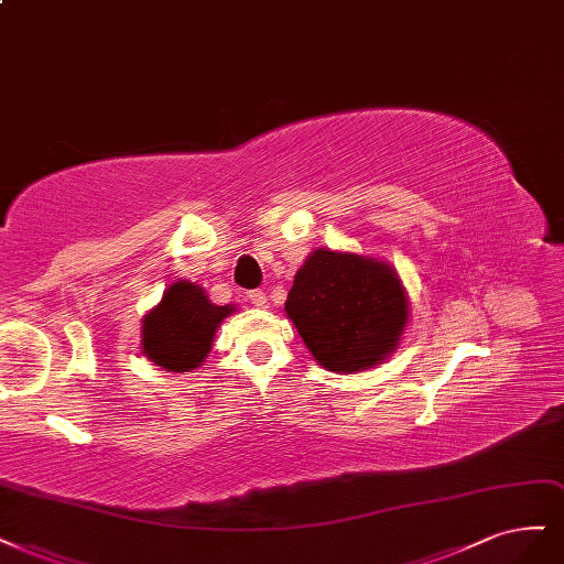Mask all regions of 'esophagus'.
<instances>
[{"label": "esophagus", "mask_w": 564, "mask_h": 564, "mask_svg": "<svg viewBox=\"0 0 564 564\" xmlns=\"http://www.w3.org/2000/svg\"><path fill=\"white\" fill-rule=\"evenodd\" d=\"M249 301L254 303L257 307H268V296L263 294L261 289H259V291H251V294H249Z\"/></svg>", "instance_id": "1"}]
</instances>
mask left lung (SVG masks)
<instances>
[{
  "instance_id": "1",
  "label": "left lung",
  "mask_w": 564,
  "mask_h": 564,
  "mask_svg": "<svg viewBox=\"0 0 564 564\" xmlns=\"http://www.w3.org/2000/svg\"><path fill=\"white\" fill-rule=\"evenodd\" d=\"M284 313L322 368L359 373L397 352L411 303L392 263L319 247L299 268Z\"/></svg>"
}]
</instances>
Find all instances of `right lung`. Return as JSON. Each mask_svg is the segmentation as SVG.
<instances>
[{
	"label": "right lung",
	"mask_w": 564,
	"mask_h": 564,
	"mask_svg": "<svg viewBox=\"0 0 564 564\" xmlns=\"http://www.w3.org/2000/svg\"><path fill=\"white\" fill-rule=\"evenodd\" d=\"M236 305H215L191 280H174L142 319L140 352L172 373H191L207 359L217 328Z\"/></svg>",
	"instance_id": "1"
}]
</instances>
